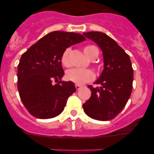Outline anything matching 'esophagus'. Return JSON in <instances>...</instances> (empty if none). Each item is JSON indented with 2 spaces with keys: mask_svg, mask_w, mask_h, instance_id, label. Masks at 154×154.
I'll list each match as a JSON object with an SVG mask.
<instances>
[{
  "mask_svg": "<svg viewBox=\"0 0 154 154\" xmlns=\"http://www.w3.org/2000/svg\"><path fill=\"white\" fill-rule=\"evenodd\" d=\"M81 85H75V89L76 90H79L80 89H81Z\"/></svg>",
  "mask_w": 154,
  "mask_h": 154,
  "instance_id": "34e87169",
  "label": "esophagus"
}]
</instances>
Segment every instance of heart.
Wrapping results in <instances>:
<instances>
[{"label":"heart","instance_id":"heart-1","mask_svg":"<svg viewBox=\"0 0 154 154\" xmlns=\"http://www.w3.org/2000/svg\"><path fill=\"white\" fill-rule=\"evenodd\" d=\"M70 52V48H66L61 55V62L62 65L66 68L70 67L72 65L70 58H69ZM84 52L91 60H94L99 55V50L94 45L85 46L84 48ZM94 78H95V74L90 69H72L68 70L65 74V79L68 81L72 82L76 85H83V84L92 81Z\"/></svg>","mask_w":154,"mask_h":154}]
</instances>
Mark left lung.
Listing matches in <instances>:
<instances>
[{
  "mask_svg": "<svg viewBox=\"0 0 154 154\" xmlns=\"http://www.w3.org/2000/svg\"><path fill=\"white\" fill-rule=\"evenodd\" d=\"M103 51L104 69L96 82L99 86L88 85L92 94L83 105L89 117L101 121L115 118L123 109L133 89V69L130 56L112 38L103 32L83 33Z\"/></svg>",
  "mask_w": 154,
  "mask_h": 154,
  "instance_id": "8db88e82",
  "label": "left lung"
}]
</instances>
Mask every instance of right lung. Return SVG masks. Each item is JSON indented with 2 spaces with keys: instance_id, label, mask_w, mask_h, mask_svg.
<instances>
[{
  "instance_id": "1",
  "label": "right lung",
  "mask_w": 154,
  "mask_h": 154,
  "mask_svg": "<svg viewBox=\"0 0 154 154\" xmlns=\"http://www.w3.org/2000/svg\"><path fill=\"white\" fill-rule=\"evenodd\" d=\"M85 40L74 32L52 31L21 55L17 67V89L28 112L38 119H50L64 110L76 91L72 82L59 81L64 75L61 55L67 48Z\"/></svg>"
}]
</instances>
